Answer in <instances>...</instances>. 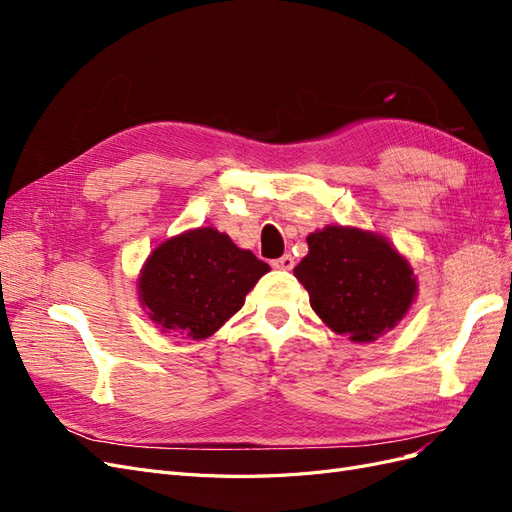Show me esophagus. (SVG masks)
I'll return each instance as SVG.
<instances>
[{
	"instance_id": "obj_1",
	"label": "esophagus",
	"mask_w": 512,
	"mask_h": 512,
	"mask_svg": "<svg viewBox=\"0 0 512 512\" xmlns=\"http://www.w3.org/2000/svg\"><path fill=\"white\" fill-rule=\"evenodd\" d=\"M273 269H280V271H292V267H294V258L290 256V254H284L282 258H275L273 262Z\"/></svg>"
}]
</instances>
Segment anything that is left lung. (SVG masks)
I'll list each match as a JSON object with an SVG mask.
<instances>
[{
    "label": "left lung",
    "instance_id": "1",
    "mask_svg": "<svg viewBox=\"0 0 512 512\" xmlns=\"http://www.w3.org/2000/svg\"><path fill=\"white\" fill-rule=\"evenodd\" d=\"M294 277L318 318L350 342H376L416 301L410 260L378 232L329 224L307 235V256Z\"/></svg>",
    "mask_w": 512,
    "mask_h": 512
}]
</instances>
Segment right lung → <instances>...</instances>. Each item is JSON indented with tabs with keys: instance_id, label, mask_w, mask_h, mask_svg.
I'll list each match as a JSON object with an SVG mask.
<instances>
[{
	"instance_id": "1",
	"label": "right lung",
	"mask_w": 512,
	"mask_h": 512,
	"mask_svg": "<svg viewBox=\"0 0 512 512\" xmlns=\"http://www.w3.org/2000/svg\"><path fill=\"white\" fill-rule=\"evenodd\" d=\"M267 262L226 232L198 226L153 247L138 273V301L162 333L205 339L235 316Z\"/></svg>"
}]
</instances>
